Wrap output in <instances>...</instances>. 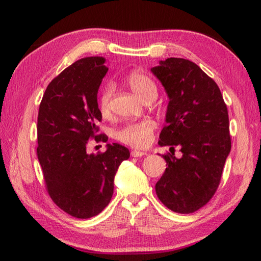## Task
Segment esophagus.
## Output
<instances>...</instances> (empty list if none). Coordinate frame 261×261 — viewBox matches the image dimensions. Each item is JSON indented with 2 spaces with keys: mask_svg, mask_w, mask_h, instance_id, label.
Listing matches in <instances>:
<instances>
[{
  "mask_svg": "<svg viewBox=\"0 0 261 261\" xmlns=\"http://www.w3.org/2000/svg\"><path fill=\"white\" fill-rule=\"evenodd\" d=\"M146 152H141V151H137V149H134V151H131V155L134 158H139V156H145L146 155Z\"/></svg>",
  "mask_w": 261,
  "mask_h": 261,
  "instance_id": "34e87169",
  "label": "esophagus"
}]
</instances>
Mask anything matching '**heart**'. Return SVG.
Returning a JSON list of instances; mask_svg holds the SVG:
<instances>
[{
    "mask_svg": "<svg viewBox=\"0 0 261 261\" xmlns=\"http://www.w3.org/2000/svg\"><path fill=\"white\" fill-rule=\"evenodd\" d=\"M127 85L141 100L152 101L156 98L158 87L147 74L143 72L134 71L127 74L126 77ZM113 86L106 85L101 91L99 98V109L103 115H107L110 112V105L113 99ZM156 124L151 118H144L140 121L127 122L122 125L120 129L115 132V137L121 143L129 145L132 147L141 148L147 146L153 138V132L155 130Z\"/></svg>",
    "mask_w": 261,
    "mask_h": 261,
    "instance_id": "heart-1",
    "label": "heart"
}]
</instances>
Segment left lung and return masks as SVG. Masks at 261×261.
<instances>
[{"mask_svg": "<svg viewBox=\"0 0 261 261\" xmlns=\"http://www.w3.org/2000/svg\"><path fill=\"white\" fill-rule=\"evenodd\" d=\"M152 72L169 96L159 145L182 152L179 159L162 155L168 167L156 196L176 213H193L213 198L230 152L227 105L216 83L191 61L170 57Z\"/></svg>", "mask_w": 261, "mask_h": 261, "instance_id": "obj_1", "label": "left lung"}]
</instances>
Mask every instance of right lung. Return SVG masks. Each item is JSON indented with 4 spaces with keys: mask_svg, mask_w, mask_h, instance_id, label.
<instances>
[{
    "mask_svg": "<svg viewBox=\"0 0 261 261\" xmlns=\"http://www.w3.org/2000/svg\"><path fill=\"white\" fill-rule=\"evenodd\" d=\"M106 59L84 57L47 86L38 114V159L51 200L77 219L98 215L109 204L114 177L130 152L120 144L88 154L91 139L106 143L98 123V90L108 71Z\"/></svg>",
    "mask_w": 261,
    "mask_h": 261,
    "instance_id": "1",
    "label": "right lung"
}]
</instances>
